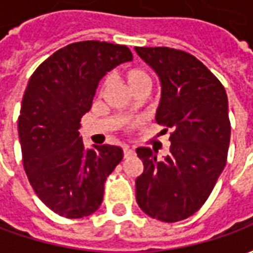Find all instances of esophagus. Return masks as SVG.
Returning <instances> with one entry per match:
<instances>
[{"mask_svg":"<svg viewBox=\"0 0 253 253\" xmlns=\"http://www.w3.org/2000/svg\"><path fill=\"white\" fill-rule=\"evenodd\" d=\"M123 154H125V157H131L134 156V150H132L130 146H127V145H123Z\"/></svg>","mask_w":253,"mask_h":253,"instance_id":"esophagus-1","label":"esophagus"}]
</instances>
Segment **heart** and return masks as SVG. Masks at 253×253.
Returning a JSON list of instances; mask_svg holds the SVG:
<instances>
[{"label":"heart","mask_w":253,"mask_h":253,"mask_svg":"<svg viewBox=\"0 0 253 253\" xmlns=\"http://www.w3.org/2000/svg\"><path fill=\"white\" fill-rule=\"evenodd\" d=\"M123 78L126 81L127 86L131 89L132 92H137L139 89H148L149 86V77L146 73L138 69V67H130L126 72L123 73ZM105 89V84L100 86V93H103Z\"/></svg>","instance_id":"b5f03b06"}]
</instances>
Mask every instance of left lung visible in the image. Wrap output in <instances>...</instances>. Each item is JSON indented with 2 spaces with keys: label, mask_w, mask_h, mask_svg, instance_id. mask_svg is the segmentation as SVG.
<instances>
[{
  "label": "left lung",
  "mask_w": 253,
  "mask_h": 253,
  "mask_svg": "<svg viewBox=\"0 0 253 253\" xmlns=\"http://www.w3.org/2000/svg\"><path fill=\"white\" fill-rule=\"evenodd\" d=\"M159 76L161 100L156 122L170 132L169 154L159 160L138 148L143 163L135 180L137 203L149 217L177 222L191 217L211 194L226 165L230 122L222 84L188 52L169 47H135Z\"/></svg>",
  "instance_id": "8db88e82"
}]
</instances>
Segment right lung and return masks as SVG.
I'll return each mask as SVG.
<instances>
[{
	"mask_svg": "<svg viewBox=\"0 0 253 253\" xmlns=\"http://www.w3.org/2000/svg\"><path fill=\"white\" fill-rule=\"evenodd\" d=\"M131 59L126 46L77 42L54 52L31 76L19 116L23 164L36 195L58 215L88 217L103 202L104 183L123 150L114 145L85 149L78 128L100 80Z\"/></svg>",
	"mask_w": 253,
	"mask_h": 253,
	"instance_id": "obj_1",
	"label": "right lung"
}]
</instances>
